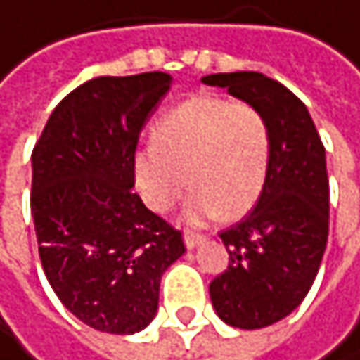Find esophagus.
<instances>
[{
  "label": "esophagus",
  "mask_w": 360,
  "mask_h": 360,
  "mask_svg": "<svg viewBox=\"0 0 360 360\" xmlns=\"http://www.w3.org/2000/svg\"><path fill=\"white\" fill-rule=\"evenodd\" d=\"M205 240H207V236H202V234H194V232H186V234H184V243H186L188 249H196V247L202 245Z\"/></svg>",
  "instance_id": "34e87169"
}]
</instances>
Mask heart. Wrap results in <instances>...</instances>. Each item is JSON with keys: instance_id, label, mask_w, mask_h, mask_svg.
<instances>
[{"instance_id": "heart-1", "label": "heart", "mask_w": 360, "mask_h": 360, "mask_svg": "<svg viewBox=\"0 0 360 360\" xmlns=\"http://www.w3.org/2000/svg\"><path fill=\"white\" fill-rule=\"evenodd\" d=\"M151 136L132 155L134 188L151 211H168L188 184L194 190L181 213L186 224L236 219L262 198L270 126L255 105L198 94L160 115Z\"/></svg>"}]
</instances>
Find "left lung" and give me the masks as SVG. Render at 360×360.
<instances>
[{
	"label": "left lung",
	"mask_w": 360,
	"mask_h": 360,
	"mask_svg": "<svg viewBox=\"0 0 360 360\" xmlns=\"http://www.w3.org/2000/svg\"><path fill=\"white\" fill-rule=\"evenodd\" d=\"M202 84L255 105L270 126L266 188L255 209L219 234L230 266L209 287L226 325L262 329L289 316L319 274L329 236L325 147L306 105L268 75L213 73Z\"/></svg>",
	"instance_id": "1"
}]
</instances>
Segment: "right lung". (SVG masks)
<instances>
[{
	"label": "right lung",
	"instance_id": "add662e5",
	"mask_svg": "<svg viewBox=\"0 0 360 360\" xmlns=\"http://www.w3.org/2000/svg\"><path fill=\"white\" fill-rule=\"evenodd\" d=\"M162 71L94 77L52 111L31 155V215L46 278L84 325L143 331L162 274L186 253L181 232L132 192L141 128L170 90Z\"/></svg>",
	"mask_w": 360,
	"mask_h": 360
}]
</instances>
